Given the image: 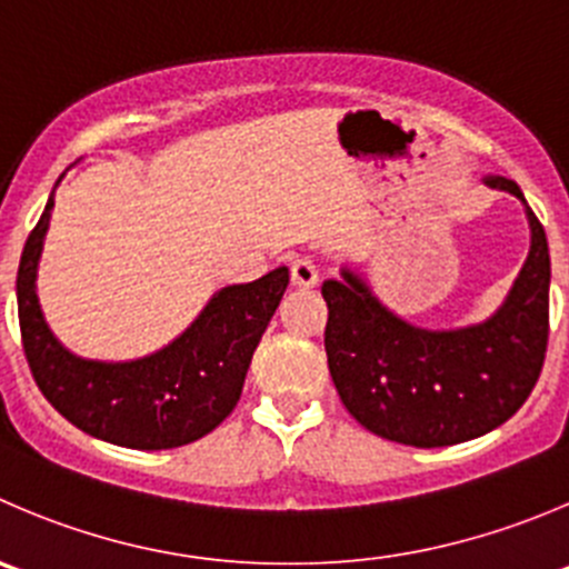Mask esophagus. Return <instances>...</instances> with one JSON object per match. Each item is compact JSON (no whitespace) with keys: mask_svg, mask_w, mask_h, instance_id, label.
<instances>
[{"mask_svg":"<svg viewBox=\"0 0 569 569\" xmlns=\"http://www.w3.org/2000/svg\"><path fill=\"white\" fill-rule=\"evenodd\" d=\"M319 280V269L311 258H297L291 261V283L300 286V289H313Z\"/></svg>","mask_w":569,"mask_h":569,"instance_id":"34e87169","label":"esophagus"}]
</instances>
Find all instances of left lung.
<instances>
[{
	"instance_id": "1",
	"label": "left lung",
	"mask_w": 569,
	"mask_h": 569,
	"mask_svg": "<svg viewBox=\"0 0 569 569\" xmlns=\"http://www.w3.org/2000/svg\"><path fill=\"white\" fill-rule=\"evenodd\" d=\"M492 186L522 197L520 186ZM531 252L503 308L483 325L422 330L386 311L361 278L325 280V352L347 411L375 437L411 448H448L489 433L520 411L548 350L550 256L528 208Z\"/></svg>"
}]
</instances>
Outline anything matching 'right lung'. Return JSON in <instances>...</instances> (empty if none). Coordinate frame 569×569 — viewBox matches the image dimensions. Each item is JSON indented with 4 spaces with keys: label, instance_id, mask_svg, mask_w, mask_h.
I'll use <instances>...</instances> for the list:
<instances>
[{
    "label": "right lung",
    "instance_id": "1",
    "mask_svg": "<svg viewBox=\"0 0 569 569\" xmlns=\"http://www.w3.org/2000/svg\"><path fill=\"white\" fill-rule=\"evenodd\" d=\"M52 206L49 197L16 278L21 345L41 395L80 431L119 448L169 450L219 428L239 402L252 352L289 286V269L217 291L191 328L152 356L82 361L54 339L36 295Z\"/></svg>",
    "mask_w": 569,
    "mask_h": 569
}]
</instances>
